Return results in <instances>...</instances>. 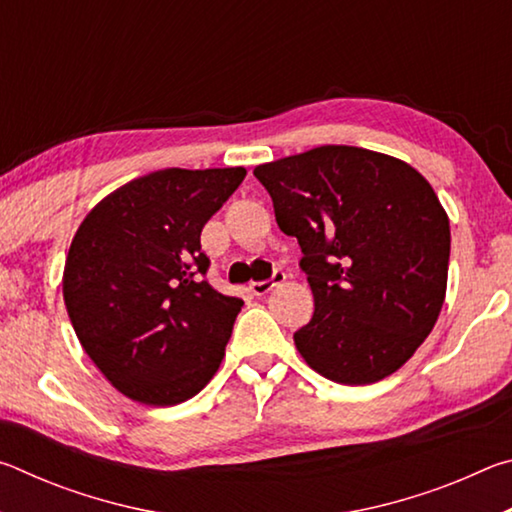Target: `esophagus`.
Returning <instances> with one entry per match:
<instances>
[{"instance_id": "esophagus-1", "label": "esophagus", "mask_w": 512, "mask_h": 512, "mask_svg": "<svg viewBox=\"0 0 512 512\" xmlns=\"http://www.w3.org/2000/svg\"><path fill=\"white\" fill-rule=\"evenodd\" d=\"M284 280H287V275H284V271H280V268H275L273 275L268 277V280H262V282H253L250 284V291L255 293V296H266L268 291H273L277 284H282Z\"/></svg>"}]
</instances>
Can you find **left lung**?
Returning a JSON list of instances; mask_svg holds the SVG:
<instances>
[{
	"label": "left lung",
	"mask_w": 512,
	"mask_h": 512,
	"mask_svg": "<svg viewBox=\"0 0 512 512\" xmlns=\"http://www.w3.org/2000/svg\"><path fill=\"white\" fill-rule=\"evenodd\" d=\"M284 235L302 248L314 316L293 334L345 386L393 375L443 309L449 219L411 164L359 146H318L253 171Z\"/></svg>",
	"instance_id": "obj_1"
}]
</instances>
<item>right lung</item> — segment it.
<instances>
[{
	"instance_id": "1",
	"label": "right lung",
	"mask_w": 512,
	"mask_h": 512,
	"mask_svg": "<svg viewBox=\"0 0 512 512\" xmlns=\"http://www.w3.org/2000/svg\"><path fill=\"white\" fill-rule=\"evenodd\" d=\"M244 167L162 169L85 216L69 246L63 298L83 350L117 391L173 406L219 370L244 300L205 280L201 232Z\"/></svg>"
}]
</instances>
